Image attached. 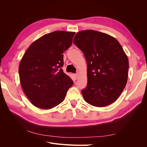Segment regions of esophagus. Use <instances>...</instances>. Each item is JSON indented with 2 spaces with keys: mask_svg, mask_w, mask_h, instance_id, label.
<instances>
[{
  "mask_svg": "<svg viewBox=\"0 0 147 147\" xmlns=\"http://www.w3.org/2000/svg\"><path fill=\"white\" fill-rule=\"evenodd\" d=\"M74 77L75 78V79H77L78 77V74H74Z\"/></svg>",
  "mask_w": 147,
  "mask_h": 147,
  "instance_id": "34e87169",
  "label": "esophagus"
}]
</instances>
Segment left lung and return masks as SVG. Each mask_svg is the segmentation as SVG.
Segmentation results:
<instances>
[{
    "label": "left lung",
    "mask_w": 147,
    "mask_h": 147,
    "mask_svg": "<svg viewBox=\"0 0 147 147\" xmlns=\"http://www.w3.org/2000/svg\"><path fill=\"white\" fill-rule=\"evenodd\" d=\"M73 42L87 63L88 84L82 90L84 100L97 107L113 103L128 78L129 61L121 45L115 37L93 30L80 31Z\"/></svg>",
    "instance_id": "left-lung-1"
}]
</instances>
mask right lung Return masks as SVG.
Instances as JSON below:
<instances>
[{
	"label": "right lung",
	"mask_w": 147,
	"mask_h": 147,
	"mask_svg": "<svg viewBox=\"0 0 147 147\" xmlns=\"http://www.w3.org/2000/svg\"><path fill=\"white\" fill-rule=\"evenodd\" d=\"M75 32L54 31L34 41L19 65L20 80L26 96L34 106L54 108L63 102L73 81L63 72V53L71 46Z\"/></svg>",
	"instance_id": "right-lung-1"
}]
</instances>
